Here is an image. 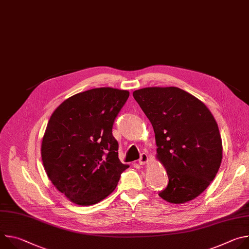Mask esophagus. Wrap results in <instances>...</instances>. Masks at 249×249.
I'll return each instance as SVG.
<instances>
[{
	"label": "esophagus",
	"mask_w": 249,
	"mask_h": 249,
	"mask_svg": "<svg viewBox=\"0 0 249 249\" xmlns=\"http://www.w3.org/2000/svg\"><path fill=\"white\" fill-rule=\"evenodd\" d=\"M148 161H149V157H148V155L145 154V153L142 154V155H141V158H140V160H139L140 165H145L146 163H148Z\"/></svg>",
	"instance_id": "34e87169"
}]
</instances>
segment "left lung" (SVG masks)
<instances>
[{
  "mask_svg": "<svg viewBox=\"0 0 249 249\" xmlns=\"http://www.w3.org/2000/svg\"><path fill=\"white\" fill-rule=\"evenodd\" d=\"M133 96L153 125L157 159L168 176L160 197L172 204L195 199L215 178L223 159L214 116L204 102L179 88H145Z\"/></svg>",
  "mask_w": 249,
  "mask_h": 249,
  "instance_id": "obj_1",
  "label": "left lung"
}]
</instances>
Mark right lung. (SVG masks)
Here are the masks:
<instances>
[{
	"label": "right lung",
	"instance_id": "right-lung-1",
	"mask_svg": "<svg viewBox=\"0 0 249 249\" xmlns=\"http://www.w3.org/2000/svg\"><path fill=\"white\" fill-rule=\"evenodd\" d=\"M129 91L98 88L64 100L52 113L41 143L44 169L71 202L96 204L116 188L129 167L118 158L114 120Z\"/></svg>",
	"mask_w": 249,
	"mask_h": 249
}]
</instances>
